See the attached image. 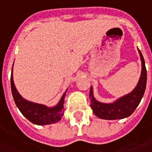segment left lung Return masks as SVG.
Segmentation results:
<instances>
[{"label": "left lung", "instance_id": "obj_1", "mask_svg": "<svg viewBox=\"0 0 152 152\" xmlns=\"http://www.w3.org/2000/svg\"><path fill=\"white\" fill-rule=\"evenodd\" d=\"M139 50L140 60L142 62L141 76L138 82V85L134 89L133 92L124 97L119 98L113 103H102L97 102L93 97L92 87L91 86L89 97L91 98V107L93 113L98 118L102 119H121L131 115L138 107L141 101L146 86V69L145 66V60L141 52Z\"/></svg>", "mask_w": 152, "mask_h": 152}]
</instances>
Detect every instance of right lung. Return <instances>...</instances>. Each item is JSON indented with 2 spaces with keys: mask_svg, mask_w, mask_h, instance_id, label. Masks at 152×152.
Instances as JSON below:
<instances>
[{
  "mask_svg": "<svg viewBox=\"0 0 152 152\" xmlns=\"http://www.w3.org/2000/svg\"><path fill=\"white\" fill-rule=\"evenodd\" d=\"M11 87L15 103L21 113L23 114L30 122L38 125H45L59 122L64 114V102H65V94L62 96L58 105L54 107H47L45 105L38 104L34 102H28L21 97L17 91L13 82L12 77V69L11 76Z\"/></svg>",
  "mask_w": 152,
  "mask_h": 152,
  "instance_id": "add662e5",
  "label": "right lung"
}]
</instances>
